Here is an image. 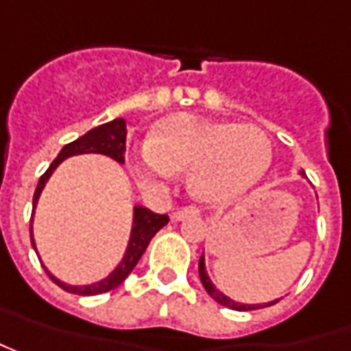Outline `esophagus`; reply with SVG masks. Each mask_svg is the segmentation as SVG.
Masks as SVG:
<instances>
[{"instance_id": "34e87169", "label": "esophagus", "mask_w": 351, "mask_h": 351, "mask_svg": "<svg viewBox=\"0 0 351 351\" xmlns=\"http://www.w3.org/2000/svg\"><path fill=\"white\" fill-rule=\"evenodd\" d=\"M197 214H199V208H197V206H185V208H180V210L171 213V220H173V222H181V220H185L187 216H197Z\"/></svg>"}]
</instances>
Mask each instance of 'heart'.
Returning <instances> with one entry per match:
<instances>
[{"mask_svg":"<svg viewBox=\"0 0 351 351\" xmlns=\"http://www.w3.org/2000/svg\"><path fill=\"white\" fill-rule=\"evenodd\" d=\"M270 160V141L257 125L173 114L154 125L129 166L148 191H164L176 171L187 170V185L197 199L222 204L257 185Z\"/></svg>","mask_w":351,"mask_h":351,"instance_id":"1","label":"heart"}]
</instances>
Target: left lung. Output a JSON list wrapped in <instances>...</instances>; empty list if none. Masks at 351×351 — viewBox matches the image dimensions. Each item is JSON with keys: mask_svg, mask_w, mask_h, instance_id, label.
I'll return each instance as SVG.
<instances>
[{"mask_svg": "<svg viewBox=\"0 0 351 351\" xmlns=\"http://www.w3.org/2000/svg\"><path fill=\"white\" fill-rule=\"evenodd\" d=\"M302 176H305L302 171ZM199 276H201V282H203L204 290L208 291V295L213 298L214 302H218L220 305H224V307H230V309H236V311H253V309H258V307H269V305H274V303H278V300H274V302L270 303H258V305H247V303H237L234 300H230L228 295H224L222 291L216 290V286H214L210 278H208V274H206V267H204V255H201L199 258Z\"/></svg>", "mask_w": 351, "mask_h": 351, "instance_id": "1", "label": "left lung"}]
</instances>
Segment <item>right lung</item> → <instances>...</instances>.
Returning a JSON list of instances; mask_svg holds the SVG:
<instances>
[{
  "instance_id": "add662e5",
  "label": "right lung",
  "mask_w": 351,
  "mask_h": 351,
  "mask_svg": "<svg viewBox=\"0 0 351 351\" xmlns=\"http://www.w3.org/2000/svg\"><path fill=\"white\" fill-rule=\"evenodd\" d=\"M125 137H127V127L125 119L123 117H117V119H112L104 125H98L90 129L88 133H84L82 137H79L77 141H73L69 145L61 148L58 158L53 160L49 164V168L40 178L38 185H36V191H34V199H32V216H34V208H36V203L40 199V193L44 189L46 181L49 180V176L53 173V170L60 166L61 162L69 156H75V154H90V152H96V154H104V156H110L114 158L115 162L123 164L125 158ZM168 214H156L152 210H148L145 206H135L133 208V228H131V237H129V243H127L125 255L121 258V263L112 270V274H108L104 280L100 282H94V284H86V286H69L65 282L58 280L51 272H49L46 267V272L48 276L61 290L69 291V293H77V295H96V293H104V291H110L117 288L123 280L131 274V270L137 267L138 258L143 257V253L147 251L150 239L156 236L160 228L168 224ZM30 241H32V247L36 251V245H34V237H32V218H30Z\"/></svg>"
}]
</instances>
